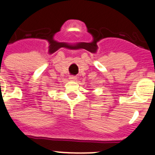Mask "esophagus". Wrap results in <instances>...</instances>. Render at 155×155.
<instances>
[{
    "label": "esophagus",
    "mask_w": 155,
    "mask_h": 155,
    "mask_svg": "<svg viewBox=\"0 0 155 155\" xmlns=\"http://www.w3.org/2000/svg\"><path fill=\"white\" fill-rule=\"evenodd\" d=\"M69 79H71V80H76V76H69Z\"/></svg>",
    "instance_id": "obj_1"
}]
</instances>
